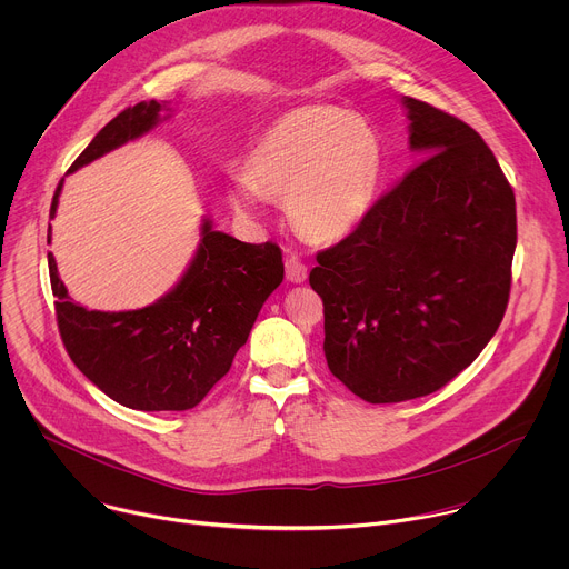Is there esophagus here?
I'll return each mask as SVG.
<instances>
[{
  "label": "esophagus",
  "mask_w": 569,
  "mask_h": 569,
  "mask_svg": "<svg viewBox=\"0 0 569 569\" xmlns=\"http://www.w3.org/2000/svg\"><path fill=\"white\" fill-rule=\"evenodd\" d=\"M306 277H308L306 266H303L297 257L286 259V279H288V281H292V283H303Z\"/></svg>",
  "instance_id": "obj_1"
}]
</instances>
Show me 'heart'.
<instances>
[{
    "label": "heart",
    "mask_w": 569,
    "mask_h": 569,
    "mask_svg": "<svg viewBox=\"0 0 569 569\" xmlns=\"http://www.w3.org/2000/svg\"><path fill=\"white\" fill-rule=\"evenodd\" d=\"M382 173L376 130L331 106H303L274 119L248 154V178L229 180V204L257 213L261 196L286 200L288 218L310 240L351 233L367 216Z\"/></svg>",
    "instance_id": "b5f03b06"
}]
</instances>
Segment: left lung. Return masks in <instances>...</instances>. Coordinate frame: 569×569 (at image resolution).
<instances>
[{"label":"left lung","instance_id":"1","mask_svg":"<svg viewBox=\"0 0 569 569\" xmlns=\"http://www.w3.org/2000/svg\"><path fill=\"white\" fill-rule=\"evenodd\" d=\"M423 159L317 254L323 356L367 402L428 396L496 336L511 292L516 196L461 119L405 97Z\"/></svg>","mask_w":569,"mask_h":569}]
</instances>
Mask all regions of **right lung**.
Instances as JSON below:
<instances>
[{
	"label": "right lung",
	"mask_w": 569,
	"mask_h": 569,
	"mask_svg": "<svg viewBox=\"0 0 569 569\" xmlns=\"http://www.w3.org/2000/svg\"><path fill=\"white\" fill-rule=\"evenodd\" d=\"M164 103L119 112L76 157L69 173L157 126ZM62 180L49 216H56ZM51 240V224L49 236ZM58 329L73 365L103 393L141 412H184L229 371L261 306L283 281L277 242L236 240L202 222L200 248L180 283L139 310L101 312L71 301L49 252Z\"/></svg>",
	"instance_id": "1"
}]
</instances>
